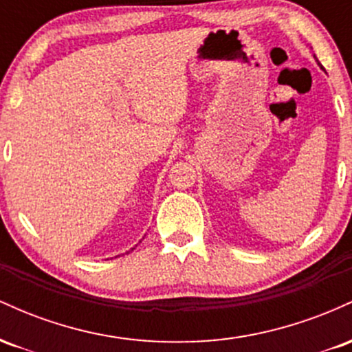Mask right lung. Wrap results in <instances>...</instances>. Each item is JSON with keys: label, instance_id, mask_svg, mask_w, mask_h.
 Segmentation results:
<instances>
[{"label": "right lung", "instance_id": "add662e5", "mask_svg": "<svg viewBox=\"0 0 352 352\" xmlns=\"http://www.w3.org/2000/svg\"><path fill=\"white\" fill-rule=\"evenodd\" d=\"M132 250H134V248H132Z\"/></svg>", "mask_w": 352, "mask_h": 352}]
</instances>
